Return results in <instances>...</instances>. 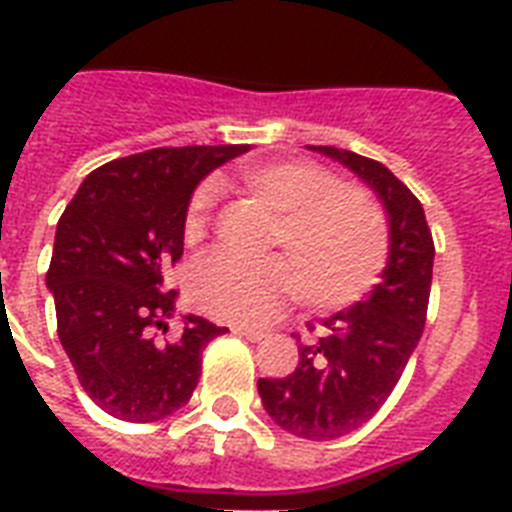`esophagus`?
I'll list each match as a JSON object with an SVG mask.
<instances>
[{"label":"esophagus","mask_w":512,"mask_h":512,"mask_svg":"<svg viewBox=\"0 0 512 512\" xmlns=\"http://www.w3.org/2000/svg\"><path fill=\"white\" fill-rule=\"evenodd\" d=\"M233 332L239 337H247L249 342H260L265 340V332H260V329H252V327H233Z\"/></svg>","instance_id":"1"}]
</instances>
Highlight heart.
<instances>
[{
    "instance_id": "b5f03b06",
    "label": "heart",
    "mask_w": 512,
    "mask_h": 512,
    "mask_svg": "<svg viewBox=\"0 0 512 512\" xmlns=\"http://www.w3.org/2000/svg\"><path fill=\"white\" fill-rule=\"evenodd\" d=\"M244 191L271 209L268 244L285 252L247 260L209 252L191 268L188 295L201 313L231 324H265L297 297L316 311H342L364 300L390 255L388 220L361 185L332 180L324 167L300 159L239 170ZM212 188L199 185L183 215V239L207 236Z\"/></svg>"
}]
</instances>
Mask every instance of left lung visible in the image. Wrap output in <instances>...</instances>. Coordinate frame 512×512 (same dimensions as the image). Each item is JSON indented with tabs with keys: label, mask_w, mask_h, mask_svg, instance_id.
Wrapping results in <instances>:
<instances>
[{
	"label": "left lung",
	"mask_w": 512,
	"mask_h": 512,
	"mask_svg": "<svg viewBox=\"0 0 512 512\" xmlns=\"http://www.w3.org/2000/svg\"><path fill=\"white\" fill-rule=\"evenodd\" d=\"M308 148L372 185L390 220L388 268L372 295L324 321V337L300 342L295 372L257 380L265 412L279 428L329 441L372 420L401 380L425 329L436 247L420 199L385 164L335 146Z\"/></svg>",
	"instance_id": "obj_1"
}]
</instances>
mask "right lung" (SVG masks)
Wrapping results in <instances>:
<instances>
[{
	"mask_svg": "<svg viewBox=\"0 0 512 512\" xmlns=\"http://www.w3.org/2000/svg\"><path fill=\"white\" fill-rule=\"evenodd\" d=\"M247 146L151 148L87 175L60 215L47 287L58 337L87 396L116 420L170 417L196 390L201 350L228 329L175 311L164 271L183 257V215L201 177Z\"/></svg>",
	"mask_w": 512,
	"mask_h": 512,
	"instance_id": "obj_1",
	"label": "right lung"
}]
</instances>
